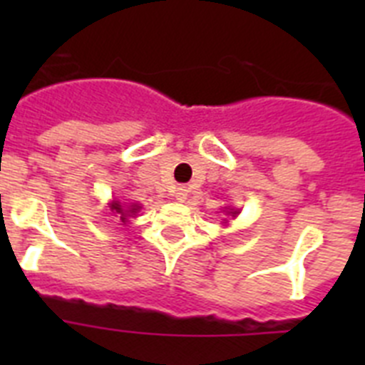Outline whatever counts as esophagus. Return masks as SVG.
I'll return each mask as SVG.
<instances>
[{
	"label": "esophagus",
	"instance_id": "esophagus-1",
	"mask_svg": "<svg viewBox=\"0 0 365 365\" xmlns=\"http://www.w3.org/2000/svg\"><path fill=\"white\" fill-rule=\"evenodd\" d=\"M186 197H188V188H186V186H179V188L175 190V199L177 201H185Z\"/></svg>",
	"mask_w": 365,
	"mask_h": 365
}]
</instances>
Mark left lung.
Returning a JSON list of instances; mask_svg holds the SVG:
<instances>
[{
    "instance_id": "left-lung-1",
    "label": "left lung",
    "mask_w": 365,
    "mask_h": 365,
    "mask_svg": "<svg viewBox=\"0 0 365 365\" xmlns=\"http://www.w3.org/2000/svg\"><path fill=\"white\" fill-rule=\"evenodd\" d=\"M240 214V212L237 210H234V208H232V210H228V215H232V217H235V215Z\"/></svg>"
}]
</instances>
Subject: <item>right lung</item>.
I'll use <instances>...</instances> for the list:
<instances>
[{"label":"right lung","mask_w":365,"mask_h":365,"mask_svg":"<svg viewBox=\"0 0 365 365\" xmlns=\"http://www.w3.org/2000/svg\"><path fill=\"white\" fill-rule=\"evenodd\" d=\"M111 210L115 212V214L120 215L122 222H125V221H128V217H133V215L137 214L138 210H140V206H138V205L124 206V205H120L118 201H113L111 202Z\"/></svg>","instance_id":"obj_1"}]
</instances>
